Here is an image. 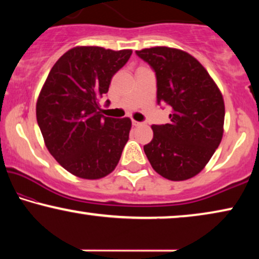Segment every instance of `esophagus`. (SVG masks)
<instances>
[{
  "label": "esophagus",
  "mask_w": 259,
  "mask_h": 259,
  "mask_svg": "<svg viewBox=\"0 0 259 259\" xmlns=\"http://www.w3.org/2000/svg\"><path fill=\"white\" fill-rule=\"evenodd\" d=\"M132 123H133V126H136V127H138V126H141V125H143V122L136 121V120H133V121H132Z\"/></svg>",
  "instance_id": "obj_1"
}]
</instances>
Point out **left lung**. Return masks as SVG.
Masks as SVG:
<instances>
[{
    "mask_svg": "<svg viewBox=\"0 0 259 259\" xmlns=\"http://www.w3.org/2000/svg\"><path fill=\"white\" fill-rule=\"evenodd\" d=\"M137 55L154 69L157 102L171 107L169 123L152 125L145 154L161 177L182 182L203 169L224 133L222 92L196 58L182 49L152 47Z\"/></svg>",
    "mask_w": 259,
    "mask_h": 259,
    "instance_id": "1",
    "label": "left lung"
}]
</instances>
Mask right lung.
<instances>
[{
	"label": "right lung",
	"mask_w": 259,
	"mask_h": 259,
	"mask_svg": "<svg viewBox=\"0 0 259 259\" xmlns=\"http://www.w3.org/2000/svg\"><path fill=\"white\" fill-rule=\"evenodd\" d=\"M131 55V49L77 46L55 62L41 88L36 119L46 147L79 178L100 179L114 171L128 140L131 119L104 116L99 100Z\"/></svg>",
	"instance_id": "add662e5"
}]
</instances>
